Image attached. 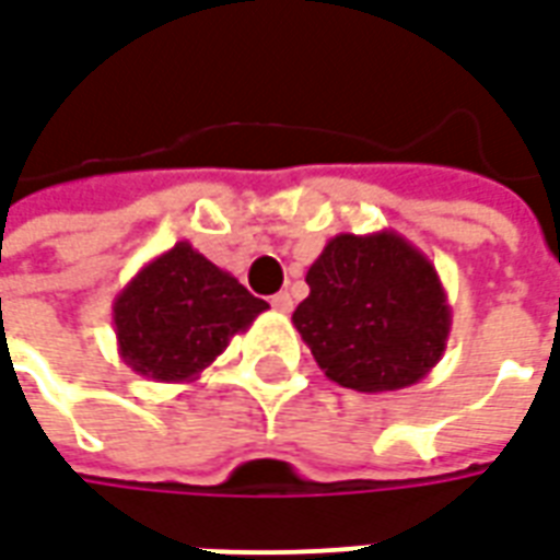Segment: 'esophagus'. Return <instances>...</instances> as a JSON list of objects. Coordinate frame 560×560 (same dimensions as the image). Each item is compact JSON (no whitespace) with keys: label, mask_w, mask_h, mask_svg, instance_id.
Here are the masks:
<instances>
[{"label":"esophagus","mask_w":560,"mask_h":560,"mask_svg":"<svg viewBox=\"0 0 560 560\" xmlns=\"http://www.w3.org/2000/svg\"><path fill=\"white\" fill-rule=\"evenodd\" d=\"M269 303H272V308H276L279 315H288V312H291V308H293V300H291V293H288V291L276 293V296H272Z\"/></svg>","instance_id":"esophagus-1"}]
</instances>
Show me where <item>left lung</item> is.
<instances>
[{
  "label": "left lung",
  "instance_id": "8db88e82",
  "mask_svg": "<svg viewBox=\"0 0 560 560\" xmlns=\"http://www.w3.org/2000/svg\"><path fill=\"white\" fill-rule=\"evenodd\" d=\"M308 296L293 327L320 372L357 393L422 381L444 357L453 308L444 281L396 231L339 233L305 272Z\"/></svg>",
  "mask_w": 560,
  "mask_h": 560
}]
</instances>
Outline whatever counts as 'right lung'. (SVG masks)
Masks as SVG:
<instances>
[{
    "label": "right lung",
    "instance_id": "obj_1",
    "mask_svg": "<svg viewBox=\"0 0 560 560\" xmlns=\"http://www.w3.org/2000/svg\"><path fill=\"white\" fill-rule=\"evenodd\" d=\"M267 308L183 240L147 260L116 293V351L149 381L188 384Z\"/></svg>",
    "mask_w": 560,
    "mask_h": 560
}]
</instances>
